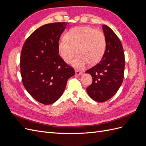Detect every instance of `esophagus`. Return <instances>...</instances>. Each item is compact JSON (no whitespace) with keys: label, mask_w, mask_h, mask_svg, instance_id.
Listing matches in <instances>:
<instances>
[{"label":"esophagus","mask_w":146,"mask_h":146,"mask_svg":"<svg viewBox=\"0 0 146 146\" xmlns=\"http://www.w3.org/2000/svg\"><path fill=\"white\" fill-rule=\"evenodd\" d=\"M75 72H76V74L77 76H79V75H82V72L80 71V70H79L78 69H75Z\"/></svg>","instance_id":"obj_1"}]
</instances>
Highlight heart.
Segmentation results:
<instances>
[{
    "label": "heart",
    "mask_w": 146,
    "mask_h": 146,
    "mask_svg": "<svg viewBox=\"0 0 146 146\" xmlns=\"http://www.w3.org/2000/svg\"><path fill=\"white\" fill-rule=\"evenodd\" d=\"M58 43V52L66 63H71L74 57L78 55L72 64L81 69L87 63L96 64L102 58L106 48L104 33L89 27H76L68 30Z\"/></svg>",
    "instance_id": "1"
}]
</instances>
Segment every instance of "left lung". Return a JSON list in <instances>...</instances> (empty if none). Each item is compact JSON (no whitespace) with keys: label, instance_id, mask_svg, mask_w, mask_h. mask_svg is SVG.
<instances>
[{"label":"left lung","instance_id":"obj_1","mask_svg":"<svg viewBox=\"0 0 146 146\" xmlns=\"http://www.w3.org/2000/svg\"><path fill=\"white\" fill-rule=\"evenodd\" d=\"M106 39V50L99 63L86 73L92 78V84L86 88L88 95L99 102L107 101L116 93L123 79L125 56L120 39L106 25H102Z\"/></svg>","mask_w":146,"mask_h":146}]
</instances>
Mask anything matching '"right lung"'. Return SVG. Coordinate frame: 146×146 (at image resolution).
Wrapping results in <instances>:
<instances>
[{
	"label": "right lung",
	"instance_id": "add662e5",
	"mask_svg": "<svg viewBox=\"0 0 146 146\" xmlns=\"http://www.w3.org/2000/svg\"><path fill=\"white\" fill-rule=\"evenodd\" d=\"M66 23L44 25L31 34L21 50L20 69L23 85L30 96L44 105L62 95L73 68L58 55V43Z\"/></svg>",
	"mask_w": 146,
	"mask_h": 146
}]
</instances>
